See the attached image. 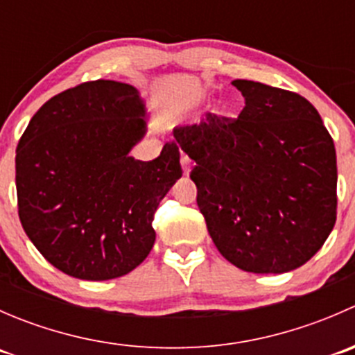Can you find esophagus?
Segmentation results:
<instances>
[{
    "mask_svg": "<svg viewBox=\"0 0 355 355\" xmlns=\"http://www.w3.org/2000/svg\"><path fill=\"white\" fill-rule=\"evenodd\" d=\"M180 163H182V168H184L185 173L189 175V171H191V168H192V163H191V159H189V156L187 155H182Z\"/></svg>",
    "mask_w": 355,
    "mask_h": 355,
    "instance_id": "34e87169",
    "label": "esophagus"
}]
</instances>
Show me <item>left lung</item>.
Returning <instances> with one entry per match:
<instances>
[{"instance_id": "8db88e82", "label": "left lung", "mask_w": 355, "mask_h": 355, "mask_svg": "<svg viewBox=\"0 0 355 355\" xmlns=\"http://www.w3.org/2000/svg\"><path fill=\"white\" fill-rule=\"evenodd\" d=\"M237 118L207 113L175 130L196 161L198 206L221 256L249 273H287L311 259L336 221V153L318 110L254 80Z\"/></svg>"}]
</instances>
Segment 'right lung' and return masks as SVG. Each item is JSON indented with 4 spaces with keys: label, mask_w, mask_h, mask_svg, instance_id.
<instances>
[{
    "label": "right lung",
    "mask_w": 355,
    "mask_h": 355,
    "mask_svg": "<svg viewBox=\"0 0 355 355\" xmlns=\"http://www.w3.org/2000/svg\"><path fill=\"white\" fill-rule=\"evenodd\" d=\"M144 114L132 85L84 82L44 103L20 137V223L46 261L70 277H123L155 245V213L182 166L175 142L153 161L128 156L146 134Z\"/></svg>",
    "instance_id": "1"
}]
</instances>
